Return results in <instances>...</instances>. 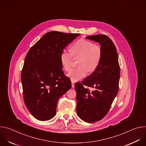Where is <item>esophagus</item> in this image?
Segmentation results:
<instances>
[{
  "mask_svg": "<svg viewBox=\"0 0 146 146\" xmlns=\"http://www.w3.org/2000/svg\"><path fill=\"white\" fill-rule=\"evenodd\" d=\"M72 88L74 87V81L73 80H72Z\"/></svg>",
  "mask_w": 146,
  "mask_h": 146,
  "instance_id": "esophagus-1",
  "label": "esophagus"
}]
</instances>
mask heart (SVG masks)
<instances>
[{"label": "heart", "mask_w": 146, "mask_h": 146, "mask_svg": "<svg viewBox=\"0 0 146 146\" xmlns=\"http://www.w3.org/2000/svg\"><path fill=\"white\" fill-rule=\"evenodd\" d=\"M71 52L63 50L60 54V62L63 69L69 72L73 64V56H80L78 65L73 69L68 74V77L73 81H78L85 77L88 69L94 71L98 66L102 55V50L100 46L94 44L92 41L81 38L72 44Z\"/></svg>", "instance_id": "b5f03b06"}]
</instances>
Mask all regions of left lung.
<instances>
[{
	"instance_id": "obj_1",
	"label": "left lung",
	"mask_w": 146,
	"mask_h": 146,
	"mask_svg": "<svg viewBox=\"0 0 146 146\" xmlns=\"http://www.w3.org/2000/svg\"><path fill=\"white\" fill-rule=\"evenodd\" d=\"M99 43L102 50L100 63L95 71L82 83H76L78 116L87 122H95L108 114L118 91L120 68L117 49L106 35L86 37ZM93 88L91 92L84 86Z\"/></svg>"
}]
</instances>
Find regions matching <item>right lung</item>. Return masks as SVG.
<instances>
[{
    "instance_id": "right-lung-1",
    "label": "right lung",
    "mask_w": 146,
    "mask_h": 146,
    "mask_svg": "<svg viewBox=\"0 0 146 146\" xmlns=\"http://www.w3.org/2000/svg\"><path fill=\"white\" fill-rule=\"evenodd\" d=\"M79 35L48 32L27 54L21 72L24 99L29 112L38 120L52 118L58 99L71 88V81L62 69L60 54Z\"/></svg>"
}]
</instances>
